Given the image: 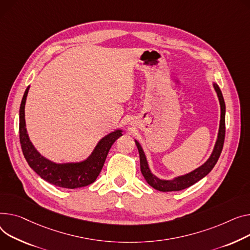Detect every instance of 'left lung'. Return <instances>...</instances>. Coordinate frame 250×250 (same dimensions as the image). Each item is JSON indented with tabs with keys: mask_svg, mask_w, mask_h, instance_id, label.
Here are the masks:
<instances>
[{
	"mask_svg": "<svg viewBox=\"0 0 250 250\" xmlns=\"http://www.w3.org/2000/svg\"><path fill=\"white\" fill-rule=\"evenodd\" d=\"M213 85H214L216 92H217L220 106H221L220 126H219L218 138H217V141H216L213 153H212L211 157L208 159V161L204 165H202L201 167H199L198 169L194 170L193 172H191L185 176L178 177L171 181L161 180L151 173V170L148 169L147 162H146L143 148H142L141 145L136 141V144H137V146L139 149V154H140L142 174L145 177L146 181L147 182V184L151 185L154 189L162 191V192H172V191H181L183 189L189 188L190 186L194 185L195 183H197L198 181H200L202 178H204L206 175H208L211 172V170L214 168L216 163H217V161L220 157V154L222 152L224 139H225V103H224V98H223V95H222V92H221L219 86L217 84H215V83Z\"/></svg>",
	"mask_w": 250,
	"mask_h": 250,
	"instance_id": "obj_1",
	"label": "left lung"
}]
</instances>
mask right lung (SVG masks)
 I'll return each instance as SVG.
<instances>
[{
    "instance_id": "obj_1",
    "label": "right lung",
    "mask_w": 250,
    "mask_h": 250,
    "mask_svg": "<svg viewBox=\"0 0 250 250\" xmlns=\"http://www.w3.org/2000/svg\"><path fill=\"white\" fill-rule=\"evenodd\" d=\"M28 91L29 86L21 102L19 134L22 152L30 167L50 184L61 188L75 189L91 184L101 173L112 144L122 136V130H115L104 137L87 160L75 164H55L42 157L29 140L25 124V104Z\"/></svg>"
}]
</instances>
